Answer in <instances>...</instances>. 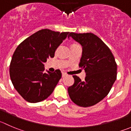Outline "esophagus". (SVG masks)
I'll return each instance as SVG.
<instances>
[{
    "instance_id": "esophagus-1",
    "label": "esophagus",
    "mask_w": 131,
    "mask_h": 131,
    "mask_svg": "<svg viewBox=\"0 0 131 131\" xmlns=\"http://www.w3.org/2000/svg\"><path fill=\"white\" fill-rule=\"evenodd\" d=\"M67 75V74L66 73H64V72H63V73H62V77H66Z\"/></svg>"
}]
</instances>
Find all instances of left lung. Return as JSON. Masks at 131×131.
I'll return each mask as SVG.
<instances>
[{
    "mask_svg": "<svg viewBox=\"0 0 131 131\" xmlns=\"http://www.w3.org/2000/svg\"><path fill=\"white\" fill-rule=\"evenodd\" d=\"M72 37L82 47L79 67L84 70V81L73 75L74 83L68 88L71 100L81 107L96 104L107 95L116 79L117 65L108 47L93 33L70 32Z\"/></svg>",
    "mask_w": 131,
    "mask_h": 131,
    "instance_id": "left-lung-1",
    "label": "left lung"
}]
</instances>
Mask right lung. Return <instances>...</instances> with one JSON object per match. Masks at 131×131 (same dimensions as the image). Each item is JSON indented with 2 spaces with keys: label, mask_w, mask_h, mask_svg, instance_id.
<instances>
[{
  "label": "right lung",
  "mask_w": 131,
  "mask_h": 131,
  "mask_svg": "<svg viewBox=\"0 0 131 131\" xmlns=\"http://www.w3.org/2000/svg\"><path fill=\"white\" fill-rule=\"evenodd\" d=\"M68 34L41 29L16 49L10 63V78L15 90L26 101L41 102L53 92L61 73L59 70L45 73L44 63L50 57L54 58L56 50Z\"/></svg>",
  "instance_id": "add662e5"
}]
</instances>
